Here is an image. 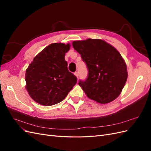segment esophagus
Here are the masks:
<instances>
[{
	"label": "esophagus",
	"instance_id": "obj_1",
	"mask_svg": "<svg viewBox=\"0 0 151 151\" xmlns=\"http://www.w3.org/2000/svg\"><path fill=\"white\" fill-rule=\"evenodd\" d=\"M74 74L76 75V76L77 77V78H79V72H78V71H76V72L74 73Z\"/></svg>",
	"mask_w": 151,
	"mask_h": 151
}]
</instances>
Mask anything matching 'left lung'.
I'll return each mask as SVG.
<instances>
[{
    "mask_svg": "<svg viewBox=\"0 0 151 151\" xmlns=\"http://www.w3.org/2000/svg\"><path fill=\"white\" fill-rule=\"evenodd\" d=\"M72 46L88 68L86 79L79 82L87 96L101 104L115 99L127 79V65L120 53L99 39L76 41Z\"/></svg>",
    "mask_w": 151,
    "mask_h": 151,
    "instance_id": "obj_1",
    "label": "left lung"
}]
</instances>
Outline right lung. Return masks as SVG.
<instances>
[{
    "instance_id": "obj_1",
    "label": "right lung",
    "mask_w": 151,
    "mask_h": 151,
    "mask_svg": "<svg viewBox=\"0 0 151 151\" xmlns=\"http://www.w3.org/2000/svg\"><path fill=\"white\" fill-rule=\"evenodd\" d=\"M69 48V44H50L27 68L26 89L39 104L52 106L61 102L77 83V77L68 71L64 58Z\"/></svg>"
}]
</instances>
